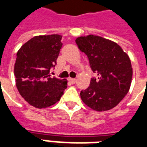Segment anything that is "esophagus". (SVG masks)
I'll return each mask as SVG.
<instances>
[{
  "label": "esophagus",
  "mask_w": 147,
  "mask_h": 147,
  "mask_svg": "<svg viewBox=\"0 0 147 147\" xmlns=\"http://www.w3.org/2000/svg\"><path fill=\"white\" fill-rule=\"evenodd\" d=\"M68 81H69V83H71V84H75V83H76V79H72V78L68 79Z\"/></svg>",
  "instance_id": "34e87169"
}]
</instances>
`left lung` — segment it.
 I'll use <instances>...</instances> for the list:
<instances>
[{
    "label": "left lung",
    "instance_id": "left-lung-1",
    "mask_svg": "<svg viewBox=\"0 0 147 147\" xmlns=\"http://www.w3.org/2000/svg\"><path fill=\"white\" fill-rule=\"evenodd\" d=\"M76 42L87 56L90 68L97 76L86 90H81L82 101L99 112L114 108L130 89L132 67L129 57L117 43L102 37H80Z\"/></svg>",
    "mask_w": 147,
    "mask_h": 147
}]
</instances>
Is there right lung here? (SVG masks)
<instances>
[{
    "label": "right lung",
    "instance_id": "add662e5",
    "mask_svg": "<svg viewBox=\"0 0 147 147\" xmlns=\"http://www.w3.org/2000/svg\"><path fill=\"white\" fill-rule=\"evenodd\" d=\"M62 37L40 35L30 39L16 54L14 73L20 95L30 105L46 108L58 102L67 88V81L51 78L49 71L57 64Z\"/></svg>",
    "mask_w": 147,
    "mask_h": 147
}]
</instances>
